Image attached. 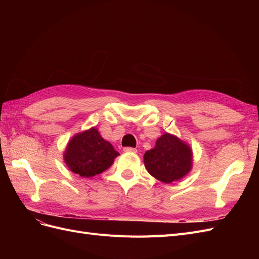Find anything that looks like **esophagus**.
<instances>
[{
	"label": "esophagus",
	"mask_w": 259,
	"mask_h": 259,
	"mask_svg": "<svg viewBox=\"0 0 259 259\" xmlns=\"http://www.w3.org/2000/svg\"><path fill=\"white\" fill-rule=\"evenodd\" d=\"M123 150H124V152H131V153H136L137 152V149L131 148V147H125Z\"/></svg>",
	"instance_id": "obj_1"
}]
</instances>
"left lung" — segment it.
I'll return each mask as SVG.
<instances>
[{
  "label": "left lung",
  "instance_id": "8db88e82",
  "mask_svg": "<svg viewBox=\"0 0 259 259\" xmlns=\"http://www.w3.org/2000/svg\"><path fill=\"white\" fill-rule=\"evenodd\" d=\"M144 163L148 173L164 184H170L190 173L193 163L191 147L179 137L164 133L154 148L146 151Z\"/></svg>",
  "mask_w": 259,
  "mask_h": 259
}]
</instances>
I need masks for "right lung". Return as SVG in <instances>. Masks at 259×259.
<instances>
[{
  "mask_svg": "<svg viewBox=\"0 0 259 259\" xmlns=\"http://www.w3.org/2000/svg\"><path fill=\"white\" fill-rule=\"evenodd\" d=\"M120 153L94 126L77 133L66 147L64 161L68 168L81 177H93L110 167Z\"/></svg>",
  "mask_w": 259,
  "mask_h": 259,
  "instance_id": "1",
  "label": "right lung"
}]
</instances>
